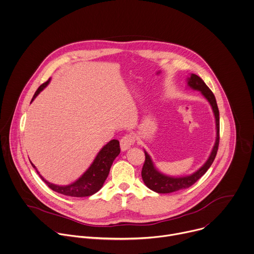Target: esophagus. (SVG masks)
Segmentation results:
<instances>
[{
  "instance_id": "obj_1",
  "label": "esophagus",
  "mask_w": 254,
  "mask_h": 254,
  "mask_svg": "<svg viewBox=\"0 0 254 254\" xmlns=\"http://www.w3.org/2000/svg\"><path fill=\"white\" fill-rule=\"evenodd\" d=\"M134 143V139L131 135H126L120 140V148L122 152H125L130 149L132 144Z\"/></svg>"
}]
</instances>
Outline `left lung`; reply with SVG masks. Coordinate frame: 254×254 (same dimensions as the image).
<instances>
[{"mask_svg":"<svg viewBox=\"0 0 254 254\" xmlns=\"http://www.w3.org/2000/svg\"><path fill=\"white\" fill-rule=\"evenodd\" d=\"M187 85L188 87L194 90L200 91L202 95L208 100V102L212 107V110L215 116V122H216L215 144L205 164L196 171H194L193 173L184 175V176H171V175L163 173L162 171H160L156 168L151 156L147 153L146 150H144L146 160L142 169V178L146 186L157 193H171L178 190L186 189L191 185H193L198 179H200L206 173L208 169H210L218 152L219 140H220V137H219L220 114H219V109H218L215 95L213 94L211 89L204 83V81L195 74H190V76L187 78Z\"/></svg>","mask_w":254,"mask_h":254,"instance_id":"1","label":"left lung"}]
</instances>
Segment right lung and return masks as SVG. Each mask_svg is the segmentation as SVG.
Returning <instances> with one entry per match:
<instances>
[{
	"label": "right lung",
	"mask_w": 254,
	"mask_h": 254,
	"mask_svg": "<svg viewBox=\"0 0 254 254\" xmlns=\"http://www.w3.org/2000/svg\"><path fill=\"white\" fill-rule=\"evenodd\" d=\"M51 79H49L46 83L40 85L35 91L31 102L35 99V97L48 85ZM120 154V146L118 140H111L106 145H104L100 151L97 153L91 165L88 169L73 183L68 185H57L47 181L35 168V166L31 163V166L36 169L37 173L41 177V179L51 188L53 191L58 192L63 195L71 196V197H87L91 196L97 191L101 189L104 181L106 180L109 170L112 166L113 161Z\"/></svg>",
	"instance_id": "1"
}]
</instances>
